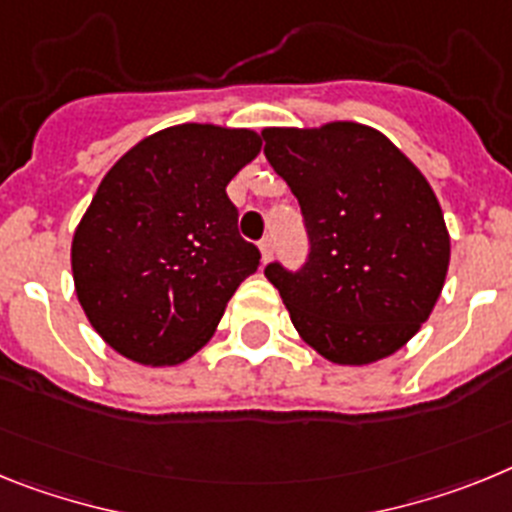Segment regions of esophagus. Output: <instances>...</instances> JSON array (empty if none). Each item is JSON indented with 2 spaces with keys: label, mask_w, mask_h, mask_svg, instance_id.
I'll use <instances>...</instances> for the list:
<instances>
[{
  "label": "esophagus",
  "mask_w": 512,
  "mask_h": 512,
  "mask_svg": "<svg viewBox=\"0 0 512 512\" xmlns=\"http://www.w3.org/2000/svg\"><path fill=\"white\" fill-rule=\"evenodd\" d=\"M260 255H262V262L268 265L270 257H273V242H270V239H262L260 242Z\"/></svg>",
  "instance_id": "obj_1"
}]
</instances>
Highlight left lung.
Returning <instances> with one entry per match:
<instances>
[{
  "instance_id": "8db88e82",
  "label": "left lung",
  "mask_w": 512,
  "mask_h": 512,
  "mask_svg": "<svg viewBox=\"0 0 512 512\" xmlns=\"http://www.w3.org/2000/svg\"><path fill=\"white\" fill-rule=\"evenodd\" d=\"M265 157L299 198L309 262L265 278L301 340L337 366H371L404 348L433 314L451 237L412 159L353 121L265 128Z\"/></svg>"
}]
</instances>
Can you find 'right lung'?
I'll use <instances>...</instances> for the list:
<instances>
[{"label":"right lung","instance_id":"obj_1","mask_svg":"<svg viewBox=\"0 0 512 512\" xmlns=\"http://www.w3.org/2000/svg\"><path fill=\"white\" fill-rule=\"evenodd\" d=\"M252 128L180 123L123 154L71 239L74 291L97 335L141 366L206 345L260 252L237 231L231 177L260 154Z\"/></svg>","mask_w":512,"mask_h":512}]
</instances>
